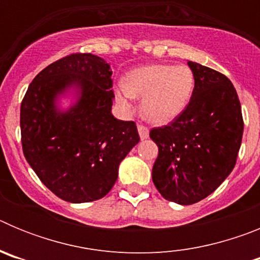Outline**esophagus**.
Returning <instances> with one entry per match:
<instances>
[{
	"label": "esophagus",
	"mask_w": 260,
	"mask_h": 260,
	"mask_svg": "<svg viewBox=\"0 0 260 260\" xmlns=\"http://www.w3.org/2000/svg\"><path fill=\"white\" fill-rule=\"evenodd\" d=\"M138 133H139V137H141V139H147V138H148V135H150L148 128L143 125H138Z\"/></svg>",
	"instance_id": "1"
}]
</instances>
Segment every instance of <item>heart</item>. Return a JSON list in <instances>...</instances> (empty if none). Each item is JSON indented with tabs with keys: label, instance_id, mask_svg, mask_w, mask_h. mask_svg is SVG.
<instances>
[{
	"label": "heart",
	"instance_id": "1",
	"mask_svg": "<svg viewBox=\"0 0 260 260\" xmlns=\"http://www.w3.org/2000/svg\"><path fill=\"white\" fill-rule=\"evenodd\" d=\"M194 91V74L186 65L152 63L126 75L116 88V100L130 108L133 99H142V114L156 125H167L183 113Z\"/></svg>",
	"mask_w": 260,
	"mask_h": 260
}]
</instances>
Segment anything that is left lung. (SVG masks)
<instances>
[{
  "mask_svg": "<svg viewBox=\"0 0 260 260\" xmlns=\"http://www.w3.org/2000/svg\"><path fill=\"white\" fill-rule=\"evenodd\" d=\"M194 91L183 113L155 127L152 181L167 201L187 206L212 194L233 171L243 134L241 104L224 74L187 61Z\"/></svg>",
  "mask_w": 260,
  "mask_h": 260,
  "instance_id": "obj_1",
  "label": "left lung"
}]
</instances>
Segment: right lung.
<instances>
[{
  "label": "right lung",
  "instance_id": "add662e5",
  "mask_svg": "<svg viewBox=\"0 0 260 260\" xmlns=\"http://www.w3.org/2000/svg\"><path fill=\"white\" fill-rule=\"evenodd\" d=\"M110 65L91 53H75L41 70L20 105L22 148L48 189L70 203L102 199L118 167L141 141L133 121L112 114ZM71 92L68 110L59 99Z\"/></svg>",
  "mask_w": 260,
  "mask_h": 260
}]
</instances>
